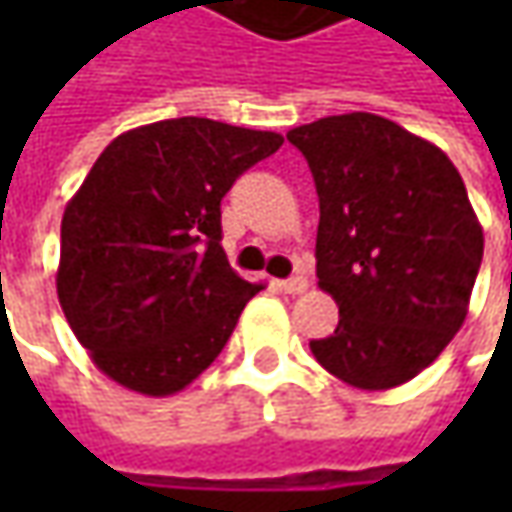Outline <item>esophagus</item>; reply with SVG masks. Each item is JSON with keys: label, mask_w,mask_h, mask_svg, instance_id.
Here are the masks:
<instances>
[{"label": "esophagus", "mask_w": 512, "mask_h": 512, "mask_svg": "<svg viewBox=\"0 0 512 512\" xmlns=\"http://www.w3.org/2000/svg\"><path fill=\"white\" fill-rule=\"evenodd\" d=\"M279 287L290 293V296H299V293H305L307 290V279L305 276H293V279H285V282H279Z\"/></svg>", "instance_id": "1"}]
</instances>
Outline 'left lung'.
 I'll list each match as a JSON object with an SVG mask.
<instances>
[{"label": "left lung", "instance_id": "8db88e82", "mask_svg": "<svg viewBox=\"0 0 512 512\" xmlns=\"http://www.w3.org/2000/svg\"><path fill=\"white\" fill-rule=\"evenodd\" d=\"M287 139L319 193L316 276L339 325L316 362L359 390H390L439 359L467 319L484 233L442 148L376 113L325 116Z\"/></svg>", "mask_w": 512, "mask_h": 512}]
</instances>
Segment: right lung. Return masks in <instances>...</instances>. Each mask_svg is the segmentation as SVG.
Returning <instances> with one entry per match:
<instances>
[{"label":"right lung","instance_id":"1","mask_svg":"<svg viewBox=\"0 0 512 512\" xmlns=\"http://www.w3.org/2000/svg\"><path fill=\"white\" fill-rule=\"evenodd\" d=\"M273 130L182 116L116 136L62 216L56 293L116 384L173 396L222 353L245 282L222 250V196L282 148Z\"/></svg>","mask_w":512,"mask_h":512}]
</instances>
